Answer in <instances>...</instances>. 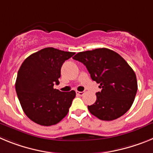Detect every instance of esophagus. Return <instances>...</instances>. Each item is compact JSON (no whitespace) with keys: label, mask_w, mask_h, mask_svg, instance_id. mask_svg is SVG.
<instances>
[{"label":"esophagus","mask_w":153,"mask_h":153,"mask_svg":"<svg viewBox=\"0 0 153 153\" xmlns=\"http://www.w3.org/2000/svg\"><path fill=\"white\" fill-rule=\"evenodd\" d=\"M76 95L78 96H80V97H82V96L84 94V92L82 91V92H79V91H76Z\"/></svg>","instance_id":"esophagus-1"}]
</instances>
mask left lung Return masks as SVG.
Instances as JSON below:
<instances>
[{
    "instance_id": "1",
    "label": "left lung",
    "mask_w": 153,
    "mask_h": 153,
    "mask_svg": "<svg viewBox=\"0 0 153 153\" xmlns=\"http://www.w3.org/2000/svg\"><path fill=\"white\" fill-rule=\"evenodd\" d=\"M86 66L92 79L100 84L97 100L89 111L101 120H116L132 106L137 92L135 72L117 53L107 48L79 52L73 57Z\"/></svg>"
}]
</instances>
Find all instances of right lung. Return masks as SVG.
<instances>
[{"label": "right lung", "instance_id": "1", "mask_svg": "<svg viewBox=\"0 0 153 153\" xmlns=\"http://www.w3.org/2000/svg\"><path fill=\"white\" fill-rule=\"evenodd\" d=\"M74 52L47 47L30 55L17 73L15 89L24 113L33 122L49 126L61 121L69 112L76 93L53 88L60 70Z\"/></svg>", "mask_w": 153, "mask_h": 153}]
</instances>
